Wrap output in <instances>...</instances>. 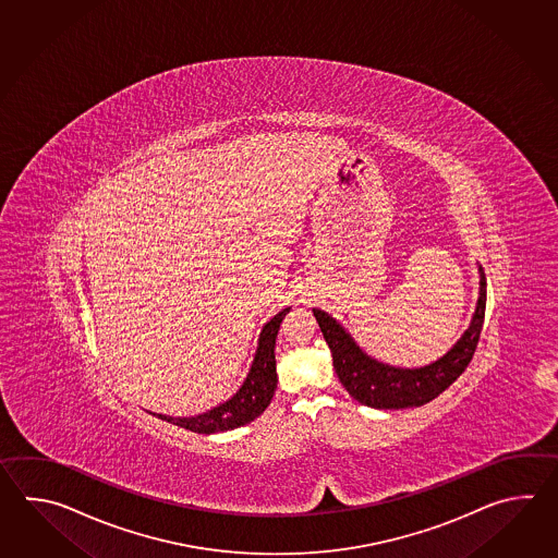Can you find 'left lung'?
Instances as JSON below:
<instances>
[{
  "mask_svg": "<svg viewBox=\"0 0 558 558\" xmlns=\"http://www.w3.org/2000/svg\"><path fill=\"white\" fill-rule=\"evenodd\" d=\"M478 301L469 329L447 355L425 367L401 368L380 363L368 356L355 343V339L344 331L343 325L332 319L329 313L313 308L320 332L331 349L335 373L349 395L359 403L373 409H407L428 403L445 389H449L463 375L464 368L469 367L483 331L486 307L483 267H478Z\"/></svg>",
  "mask_w": 558,
  "mask_h": 558,
  "instance_id": "obj_1",
  "label": "left lung"
}]
</instances>
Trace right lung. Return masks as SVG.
I'll return each instance as SVG.
<instances>
[{
    "instance_id": "1",
    "label": "right lung",
    "mask_w": 558,
    "mask_h": 558,
    "mask_svg": "<svg viewBox=\"0 0 558 558\" xmlns=\"http://www.w3.org/2000/svg\"><path fill=\"white\" fill-rule=\"evenodd\" d=\"M289 307L279 311L274 319L263 325L257 351L253 356L247 379L229 401L217 404L211 411L195 416L157 415L167 423L187 428L199 435H214L231 428L243 427L255 421L269 407L277 389V367H275V339Z\"/></svg>"
}]
</instances>
